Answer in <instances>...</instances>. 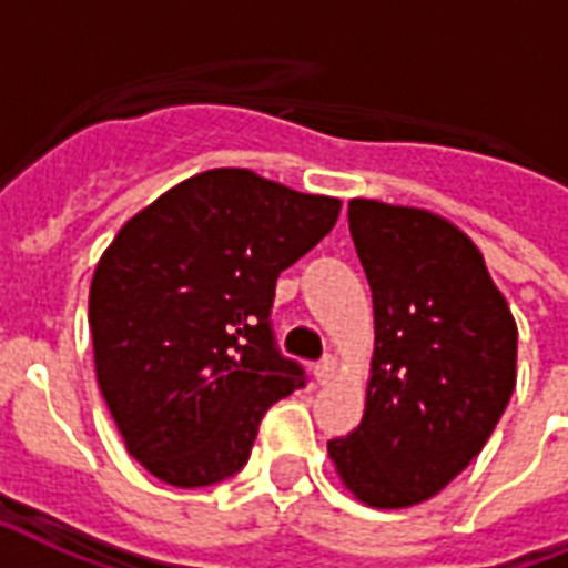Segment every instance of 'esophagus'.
<instances>
[{
	"mask_svg": "<svg viewBox=\"0 0 568 568\" xmlns=\"http://www.w3.org/2000/svg\"><path fill=\"white\" fill-rule=\"evenodd\" d=\"M334 373H337V358H334V355H325L323 362L314 367V379L320 382V385H328V382L334 379Z\"/></svg>",
	"mask_w": 568,
	"mask_h": 568,
	"instance_id": "1",
	"label": "esophagus"
}]
</instances>
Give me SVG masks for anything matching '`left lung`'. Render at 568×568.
Returning <instances> with one entry per match:
<instances>
[{
	"instance_id": "left-lung-1",
	"label": "left lung",
	"mask_w": 568,
	"mask_h": 568,
	"mask_svg": "<svg viewBox=\"0 0 568 568\" xmlns=\"http://www.w3.org/2000/svg\"><path fill=\"white\" fill-rule=\"evenodd\" d=\"M349 234L371 281L373 358L362 424L328 442V459L364 507H415L498 426L516 388V316L444 215L353 197Z\"/></svg>"
}]
</instances>
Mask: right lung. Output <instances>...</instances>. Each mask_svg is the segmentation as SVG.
Listing matches in <instances>:
<instances>
[{
  "instance_id": "right-lung-1",
  "label": "right lung",
  "mask_w": 568,
  "mask_h": 568,
  "mask_svg": "<svg viewBox=\"0 0 568 568\" xmlns=\"http://www.w3.org/2000/svg\"><path fill=\"white\" fill-rule=\"evenodd\" d=\"M341 197L213 169L126 219L88 293L94 373L126 453L178 489L248 463L261 417L302 385L272 344L275 281L337 222Z\"/></svg>"
}]
</instances>
